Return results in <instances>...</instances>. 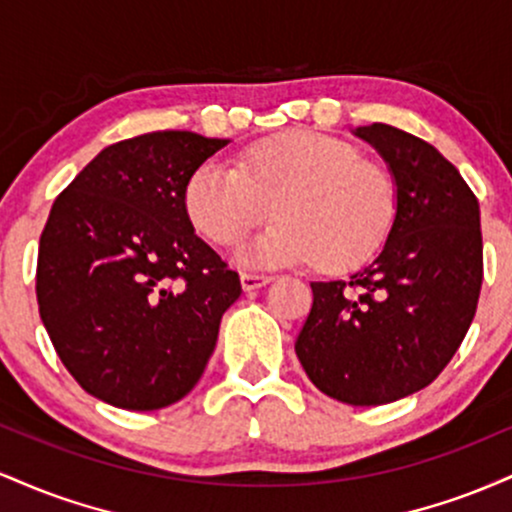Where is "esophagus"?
Returning <instances> with one entry per match:
<instances>
[{
	"label": "esophagus",
	"mask_w": 512,
	"mask_h": 512,
	"mask_svg": "<svg viewBox=\"0 0 512 512\" xmlns=\"http://www.w3.org/2000/svg\"><path fill=\"white\" fill-rule=\"evenodd\" d=\"M272 281V276H264V274H248L243 272L240 274V284H243L245 291H257L262 286H267Z\"/></svg>",
	"instance_id": "1"
}]
</instances>
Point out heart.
Here are the masks:
<instances>
[{
	"label": "heart",
	"mask_w": 512,
	"mask_h": 512,
	"mask_svg": "<svg viewBox=\"0 0 512 512\" xmlns=\"http://www.w3.org/2000/svg\"><path fill=\"white\" fill-rule=\"evenodd\" d=\"M185 207L216 245L236 243L274 207L279 219L236 250V260L250 267L317 260L346 269L383 245L397 214V187L349 142L289 129L250 146L240 168L202 163L187 180Z\"/></svg>",
	"instance_id": "b5f03b06"
}]
</instances>
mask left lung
Returning a JSON list of instances; mask_svg holds the SVG:
<instances>
[{
	"label": "left lung",
	"mask_w": 512,
	"mask_h": 512,
	"mask_svg": "<svg viewBox=\"0 0 512 512\" xmlns=\"http://www.w3.org/2000/svg\"><path fill=\"white\" fill-rule=\"evenodd\" d=\"M351 132L387 163L397 214L373 262L310 284L296 356L327 397L375 407L424 390L460 349L484 252L477 197L436 146L383 122Z\"/></svg>",
	"instance_id": "obj_1"
}]
</instances>
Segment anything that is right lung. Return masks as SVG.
<instances>
[{
  "mask_svg": "<svg viewBox=\"0 0 512 512\" xmlns=\"http://www.w3.org/2000/svg\"><path fill=\"white\" fill-rule=\"evenodd\" d=\"M231 139L151 132L105 146L52 204L40 320L88 395L154 411L199 383L240 279L195 233L192 173Z\"/></svg>",
  "mask_w": 512,
  "mask_h": 512,
  "instance_id": "add662e5",
  "label": "right lung"
}]
</instances>
